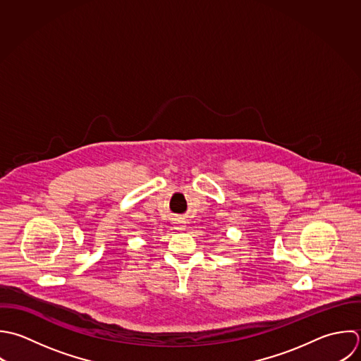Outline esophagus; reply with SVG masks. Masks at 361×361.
Masks as SVG:
<instances>
[{
  "instance_id": "1",
  "label": "esophagus",
  "mask_w": 361,
  "mask_h": 361,
  "mask_svg": "<svg viewBox=\"0 0 361 361\" xmlns=\"http://www.w3.org/2000/svg\"><path fill=\"white\" fill-rule=\"evenodd\" d=\"M173 225H174V229H177V231H184L185 229V221H183V219H176L174 222H173Z\"/></svg>"
}]
</instances>
